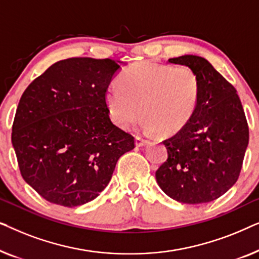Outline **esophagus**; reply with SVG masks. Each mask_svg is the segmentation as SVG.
<instances>
[{
	"label": "esophagus",
	"mask_w": 259,
	"mask_h": 259,
	"mask_svg": "<svg viewBox=\"0 0 259 259\" xmlns=\"http://www.w3.org/2000/svg\"><path fill=\"white\" fill-rule=\"evenodd\" d=\"M148 143L146 139H144V138L141 137H136V146L137 147H141V146H145Z\"/></svg>",
	"instance_id": "obj_1"
}]
</instances>
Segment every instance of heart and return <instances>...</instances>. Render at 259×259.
<instances>
[{"label": "heart", "instance_id": "b5f03b06", "mask_svg": "<svg viewBox=\"0 0 259 259\" xmlns=\"http://www.w3.org/2000/svg\"><path fill=\"white\" fill-rule=\"evenodd\" d=\"M105 94L109 116L127 130L143 114V130L173 134L192 118L200 99V79L189 66L151 61L130 66Z\"/></svg>", "mask_w": 259, "mask_h": 259}]
</instances>
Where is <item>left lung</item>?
Instances as JSON below:
<instances>
[{
    "instance_id": "1",
    "label": "left lung",
    "mask_w": 259,
    "mask_h": 259,
    "mask_svg": "<svg viewBox=\"0 0 259 259\" xmlns=\"http://www.w3.org/2000/svg\"><path fill=\"white\" fill-rule=\"evenodd\" d=\"M200 79V99L189 122L162 141L167 160L155 172L160 189L179 203H208L235 185L249 144V126L237 91L207 60L183 55Z\"/></svg>"
}]
</instances>
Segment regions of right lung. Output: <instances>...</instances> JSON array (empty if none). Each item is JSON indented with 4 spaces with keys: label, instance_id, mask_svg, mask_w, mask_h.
Listing matches in <instances>:
<instances>
[{
    "label": "right lung",
    "instance_id": "obj_1",
    "mask_svg": "<svg viewBox=\"0 0 259 259\" xmlns=\"http://www.w3.org/2000/svg\"><path fill=\"white\" fill-rule=\"evenodd\" d=\"M119 68L112 59L61 60L23 92L12 143L21 176L46 200L74 207L95 199L134 148L105 100Z\"/></svg>",
    "mask_w": 259,
    "mask_h": 259
}]
</instances>
